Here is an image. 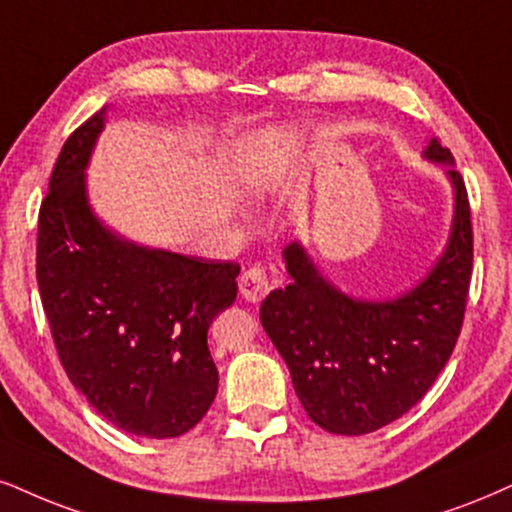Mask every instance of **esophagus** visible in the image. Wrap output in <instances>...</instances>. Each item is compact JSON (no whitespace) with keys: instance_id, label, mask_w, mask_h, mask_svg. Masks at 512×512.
<instances>
[{"instance_id":"34e87169","label":"esophagus","mask_w":512,"mask_h":512,"mask_svg":"<svg viewBox=\"0 0 512 512\" xmlns=\"http://www.w3.org/2000/svg\"><path fill=\"white\" fill-rule=\"evenodd\" d=\"M239 292L246 301H251V304H258V301L263 299L270 292V282H268V273L263 268H249L244 270L242 277H239Z\"/></svg>"}]
</instances>
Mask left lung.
I'll return each mask as SVG.
<instances>
[{
    "instance_id": "left-lung-1",
    "label": "left lung",
    "mask_w": 512,
    "mask_h": 512,
    "mask_svg": "<svg viewBox=\"0 0 512 512\" xmlns=\"http://www.w3.org/2000/svg\"><path fill=\"white\" fill-rule=\"evenodd\" d=\"M427 159L453 163L437 140ZM456 189L444 256L413 292L387 304L356 301L327 285L299 244L285 249L292 282L261 304V323L285 358L301 406L332 434H368L389 425L432 387L458 342L472 277L468 189Z\"/></svg>"
}]
</instances>
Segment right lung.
<instances>
[{
	"instance_id": "obj_1",
	"label": "right lung",
	"mask_w": 512,
	"mask_h": 512,
	"mask_svg": "<svg viewBox=\"0 0 512 512\" xmlns=\"http://www.w3.org/2000/svg\"><path fill=\"white\" fill-rule=\"evenodd\" d=\"M104 109L63 144L37 220V285L61 365L106 420L180 437L211 408L213 318L237 299L239 266L123 242L92 216L85 170Z\"/></svg>"
}]
</instances>
